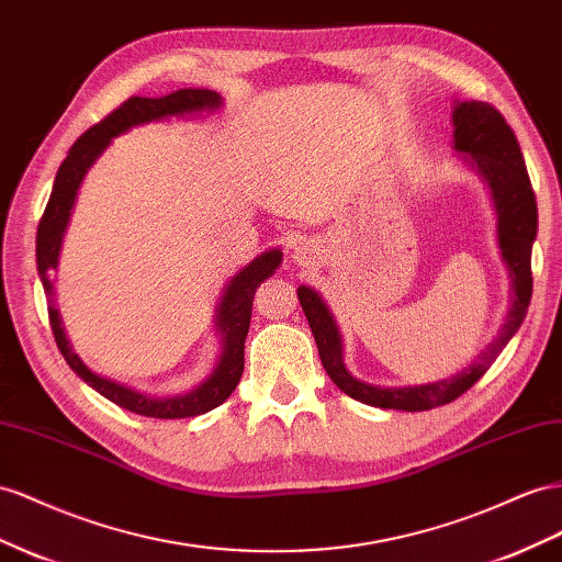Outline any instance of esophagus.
<instances>
[{
	"mask_svg": "<svg viewBox=\"0 0 562 562\" xmlns=\"http://www.w3.org/2000/svg\"><path fill=\"white\" fill-rule=\"evenodd\" d=\"M316 255H318V248H316L314 244H310V240H305V244H300V246L295 248V252H293L295 262H297V265H302V267H310V265H314Z\"/></svg>",
	"mask_w": 562,
	"mask_h": 562,
	"instance_id": "1",
	"label": "esophagus"
}]
</instances>
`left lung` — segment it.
<instances>
[{"label":"left lung","mask_w":562,"mask_h":562,"mask_svg":"<svg viewBox=\"0 0 562 562\" xmlns=\"http://www.w3.org/2000/svg\"><path fill=\"white\" fill-rule=\"evenodd\" d=\"M453 146L463 154L468 165L487 179L492 199L498 212V246L508 265L513 281V302L506 314V324L496 340L477 359L449 381H437L416 387H375L361 383L345 369L340 333L333 324L324 300L312 288L300 285L297 300L305 312L312 336L318 347V357L330 381L352 400L369 406L397 408V412H428V408L459 400L473 387L504 350L508 340L520 328L532 300V244L537 236V199L529 181L525 158L515 132L487 101H463L453 109Z\"/></svg>","instance_id":"8db88e82"}]
</instances>
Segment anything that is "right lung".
<instances>
[{"label":"right lung","mask_w":562,"mask_h":562,"mask_svg":"<svg viewBox=\"0 0 562 562\" xmlns=\"http://www.w3.org/2000/svg\"><path fill=\"white\" fill-rule=\"evenodd\" d=\"M220 94L210 92V89H177V92L160 99L132 97L125 103H120L113 113L105 115L101 123L89 127L80 139L70 146L66 160L60 162V168L56 172L49 203L44 207V215L37 226V271L47 295H52L49 274L58 265L60 240H64L80 181L87 175V170L92 168V162L103 154V148L111 144L113 136L127 132L134 125L150 123V120L220 109ZM279 265L281 250H267L260 257H255L246 269H240L229 281L222 295L217 314V326L222 330V357L217 361V367L199 387H193L191 392L184 394H177V397H148V394L134 392L113 381H105V378L89 371L82 359L72 352L64 326H60L58 310L49 302V324L54 330V340L60 355L68 361V367L78 373L89 387H94L105 400L127 408L132 414L148 418H191L207 414L215 406L224 404L240 381L246 359L244 347L252 314V297L257 285L274 274Z\"/></svg>","instance_id":"right-lung-1"}]
</instances>
